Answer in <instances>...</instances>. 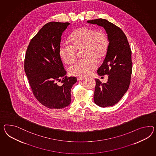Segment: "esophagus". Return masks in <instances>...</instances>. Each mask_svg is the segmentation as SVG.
I'll return each instance as SVG.
<instances>
[{
	"label": "esophagus",
	"mask_w": 156,
	"mask_h": 156,
	"mask_svg": "<svg viewBox=\"0 0 156 156\" xmlns=\"http://www.w3.org/2000/svg\"><path fill=\"white\" fill-rule=\"evenodd\" d=\"M84 79H85V77H81H81H77V79L78 81L84 80Z\"/></svg>",
	"instance_id": "34e87169"
}]
</instances>
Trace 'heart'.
I'll use <instances>...</instances> for the list:
<instances>
[{
  "label": "heart",
  "instance_id": "b5f03b06",
  "mask_svg": "<svg viewBox=\"0 0 156 156\" xmlns=\"http://www.w3.org/2000/svg\"><path fill=\"white\" fill-rule=\"evenodd\" d=\"M70 44L60 45L59 50L60 59L66 64L73 63L77 58V51L83 50L85 58L69 68L73 76H87L98 66L97 59L101 60L106 55L108 47L106 34L102 31L88 27H83L73 32L69 37Z\"/></svg>",
  "mask_w": 156,
  "mask_h": 156
}]
</instances>
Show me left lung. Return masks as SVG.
Listing matches in <instances>:
<instances>
[{
    "label": "left lung",
    "mask_w": 156,
    "mask_h": 156,
    "mask_svg": "<svg viewBox=\"0 0 156 156\" xmlns=\"http://www.w3.org/2000/svg\"><path fill=\"white\" fill-rule=\"evenodd\" d=\"M88 23L104 27L108 34V47L102 64L97 70L99 76L108 75V82L96 79L94 103L102 108L118 103L127 91L132 72L131 50L124 32L103 19L88 20Z\"/></svg>",
    "instance_id": "left-lung-1"
}]
</instances>
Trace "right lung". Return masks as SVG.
I'll list each match as a JSON object with an SVG mask.
<instances>
[{
  "label": "right lung",
  "instance_id": "right-lung-1",
  "mask_svg": "<svg viewBox=\"0 0 156 156\" xmlns=\"http://www.w3.org/2000/svg\"><path fill=\"white\" fill-rule=\"evenodd\" d=\"M69 23L45 24L32 38L26 51L24 70L32 92L41 104L60 109L71 102V89L76 77H67L59 56L61 37ZM62 79L61 86L57 81Z\"/></svg>",
  "mask_w": 156,
  "mask_h": 156
}]
</instances>
